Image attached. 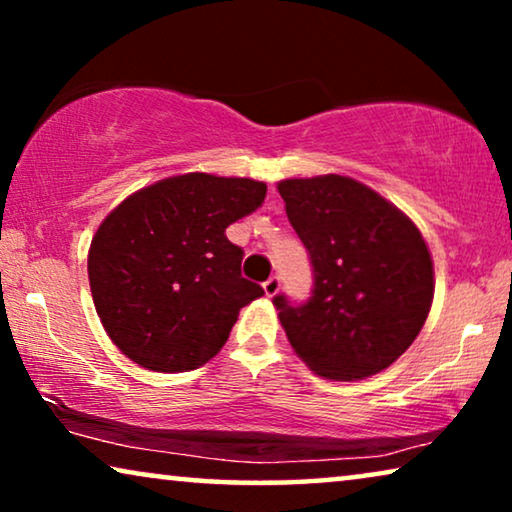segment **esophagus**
<instances>
[{
  "mask_svg": "<svg viewBox=\"0 0 512 512\" xmlns=\"http://www.w3.org/2000/svg\"><path fill=\"white\" fill-rule=\"evenodd\" d=\"M279 286H282V277L279 275H272L268 282H263V291H265V296H275V293L279 291Z\"/></svg>",
  "mask_w": 512,
  "mask_h": 512,
  "instance_id": "34e87169",
  "label": "esophagus"
}]
</instances>
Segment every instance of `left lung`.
<instances>
[{
    "instance_id": "obj_1",
    "label": "left lung",
    "mask_w": 512,
    "mask_h": 512,
    "mask_svg": "<svg viewBox=\"0 0 512 512\" xmlns=\"http://www.w3.org/2000/svg\"><path fill=\"white\" fill-rule=\"evenodd\" d=\"M312 265V296L272 298L314 373L361 380L389 368L429 317L433 265L408 216L359 181L326 174L277 186Z\"/></svg>"
}]
</instances>
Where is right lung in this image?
Wrapping results in <instances>:
<instances>
[{"label": "right lung", "mask_w": 512, "mask_h": 512, "mask_svg": "<svg viewBox=\"0 0 512 512\" xmlns=\"http://www.w3.org/2000/svg\"><path fill=\"white\" fill-rule=\"evenodd\" d=\"M263 181L191 172L123 200L88 254L95 310L121 352L156 373L200 368L263 289L226 228L261 207Z\"/></svg>", "instance_id": "add662e5"}]
</instances>
